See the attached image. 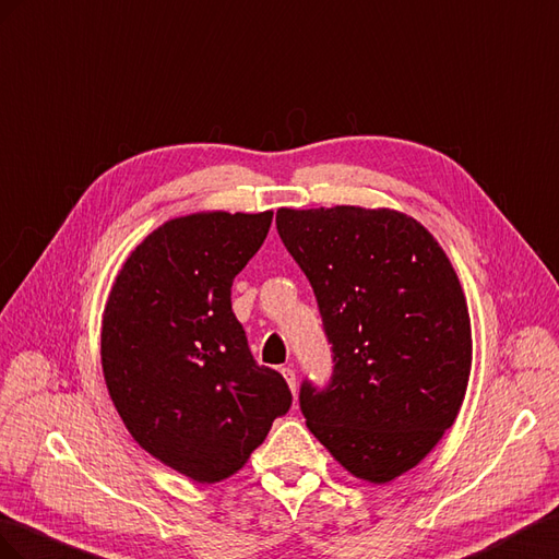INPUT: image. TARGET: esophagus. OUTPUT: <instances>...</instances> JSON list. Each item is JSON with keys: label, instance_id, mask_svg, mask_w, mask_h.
<instances>
[{"label": "esophagus", "instance_id": "34e87169", "mask_svg": "<svg viewBox=\"0 0 559 559\" xmlns=\"http://www.w3.org/2000/svg\"><path fill=\"white\" fill-rule=\"evenodd\" d=\"M281 374L285 377V381H288V386H290V391L295 393L297 391V377H295V370L290 368V365H288V368H281Z\"/></svg>", "mask_w": 559, "mask_h": 559}]
</instances>
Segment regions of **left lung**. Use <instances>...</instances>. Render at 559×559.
I'll list each match as a JSON object with an SVG mask.
<instances>
[{
	"label": "left lung",
	"mask_w": 559,
	"mask_h": 559,
	"mask_svg": "<svg viewBox=\"0 0 559 559\" xmlns=\"http://www.w3.org/2000/svg\"><path fill=\"white\" fill-rule=\"evenodd\" d=\"M276 227L332 344L330 384L299 389L307 426L350 475L391 483L464 403L473 340L456 271L424 225L389 209H281Z\"/></svg>",
	"instance_id": "1"
}]
</instances>
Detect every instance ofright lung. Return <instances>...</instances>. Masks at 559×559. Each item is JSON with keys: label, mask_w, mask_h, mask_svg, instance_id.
<instances>
[{"label": "right lung", "mask_w": 559, "mask_h": 559, "mask_svg": "<svg viewBox=\"0 0 559 559\" xmlns=\"http://www.w3.org/2000/svg\"><path fill=\"white\" fill-rule=\"evenodd\" d=\"M274 213H194L154 229L123 262L103 313L111 403L142 450L201 485L246 466L293 405L258 365L231 311V283Z\"/></svg>", "instance_id": "right-lung-1"}]
</instances>
